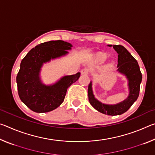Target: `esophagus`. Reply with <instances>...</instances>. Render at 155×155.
I'll return each mask as SVG.
<instances>
[{"label": "esophagus", "instance_id": "1", "mask_svg": "<svg viewBox=\"0 0 155 155\" xmlns=\"http://www.w3.org/2000/svg\"><path fill=\"white\" fill-rule=\"evenodd\" d=\"M81 74L87 75L89 73H90V70L87 69V68H83V69L81 70Z\"/></svg>", "mask_w": 155, "mask_h": 155}]
</instances>
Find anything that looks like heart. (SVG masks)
<instances>
[{"mask_svg": "<svg viewBox=\"0 0 155 155\" xmlns=\"http://www.w3.org/2000/svg\"><path fill=\"white\" fill-rule=\"evenodd\" d=\"M108 54L103 52H98L94 54V59L98 62H103L105 61L108 57Z\"/></svg>", "mask_w": 155, "mask_h": 155, "instance_id": "heart-1", "label": "heart"}]
</instances>
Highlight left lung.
<instances>
[{"label": "left lung", "mask_w": 155, "mask_h": 155, "mask_svg": "<svg viewBox=\"0 0 155 155\" xmlns=\"http://www.w3.org/2000/svg\"><path fill=\"white\" fill-rule=\"evenodd\" d=\"M112 46V45H108ZM113 48L118 54L117 71L124 74L128 79L129 94L127 99L116 104H106L95 98L92 91V83L88 85V98L91 105L102 114L109 115H117L124 114L137 101L140 94V83L142 75L138 63L127 48L121 45H114Z\"/></svg>", "instance_id": "1"}]
</instances>
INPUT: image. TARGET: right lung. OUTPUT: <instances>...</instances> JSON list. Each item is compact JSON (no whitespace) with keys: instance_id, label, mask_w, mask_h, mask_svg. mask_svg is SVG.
Masks as SVG:
<instances>
[{"instance_id":"right-lung-1","label":"right lung","mask_w":155,"mask_h":155,"mask_svg":"<svg viewBox=\"0 0 155 155\" xmlns=\"http://www.w3.org/2000/svg\"><path fill=\"white\" fill-rule=\"evenodd\" d=\"M72 47L62 40L46 41L31 49L22 60L16 77L18 95L33 111L46 113L57 108L64 102L68 88L78 79L80 72L64 76L53 85H46L40 77L44 64L65 55Z\"/></svg>"}]
</instances>
